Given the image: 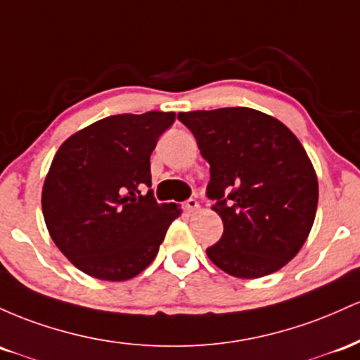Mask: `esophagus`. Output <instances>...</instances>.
<instances>
[{"mask_svg":"<svg viewBox=\"0 0 360 360\" xmlns=\"http://www.w3.org/2000/svg\"><path fill=\"white\" fill-rule=\"evenodd\" d=\"M200 205H199V202H197L195 199H188V200H185L184 202V209H185V212H195L197 209H199Z\"/></svg>","mask_w":360,"mask_h":360,"instance_id":"34e87169","label":"esophagus"}]
</instances>
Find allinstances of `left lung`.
<instances>
[{
    "label": "left lung",
    "mask_w": 360,
    "mask_h": 360,
    "mask_svg": "<svg viewBox=\"0 0 360 360\" xmlns=\"http://www.w3.org/2000/svg\"><path fill=\"white\" fill-rule=\"evenodd\" d=\"M179 119L211 165L207 195L224 224L207 257L240 278L281 270L304 245L318 207V176L300 139L248 107L180 112Z\"/></svg>",
    "instance_id": "8db88e82"
}]
</instances>
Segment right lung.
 <instances>
[{
	"mask_svg": "<svg viewBox=\"0 0 360 360\" xmlns=\"http://www.w3.org/2000/svg\"><path fill=\"white\" fill-rule=\"evenodd\" d=\"M175 112L105 117L75 132L42 187L47 231L63 255L102 281H129L155 260L180 205L153 197L149 156Z\"/></svg>",
	"mask_w": 360,
	"mask_h": 360,
	"instance_id": "1",
	"label": "right lung"
}]
</instances>
